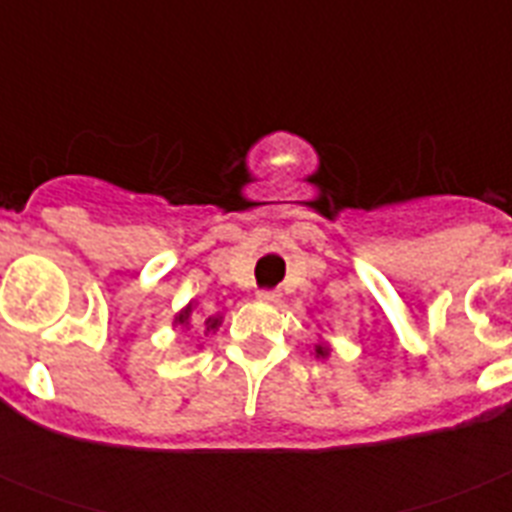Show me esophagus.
<instances>
[{
    "label": "esophagus",
    "instance_id": "34e87169",
    "mask_svg": "<svg viewBox=\"0 0 512 512\" xmlns=\"http://www.w3.org/2000/svg\"><path fill=\"white\" fill-rule=\"evenodd\" d=\"M256 298H259L261 303H277L280 301V293H277V290H259Z\"/></svg>",
    "mask_w": 512,
    "mask_h": 512
}]
</instances>
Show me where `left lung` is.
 Segmentation results:
<instances>
[{
	"label": "left lung",
	"instance_id": "8db88e82",
	"mask_svg": "<svg viewBox=\"0 0 512 512\" xmlns=\"http://www.w3.org/2000/svg\"><path fill=\"white\" fill-rule=\"evenodd\" d=\"M329 353H332V345H329V342H324V340H319L314 345V356L316 358H329Z\"/></svg>",
	"mask_w": 512,
	"mask_h": 512
}]
</instances>
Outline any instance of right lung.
<instances>
[{"mask_svg":"<svg viewBox=\"0 0 512 512\" xmlns=\"http://www.w3.org/2000/svg\"><path fill=\"white\" fill-rule=\"evenodd\" d=\"M201 314V308H198L196 301H190L188 306L180 308L175 314V319H172V327H183V329H190L193 324H196V319L193 316ZM219 324H222V314H211V316H201V327H204V335H214L219 329Z\"/></svg>","mask_w":512,"mask_h":512,"instance_id":"obj_1","label":"right lung"}]
</instances>
